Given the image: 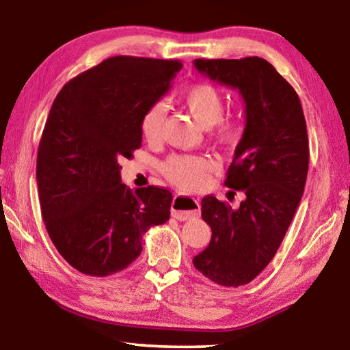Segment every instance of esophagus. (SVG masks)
<instances>
[{"mask_svg": "<svg viewBox=\"0 0 350 350\" xmlns=\"http://www.w3.org/2000/svg\"><path fill=\"white\" fill-rule=\"evenodd\" d=\"M200 211V205L194 198L191 196H183V194H177L171 204V216L177 221H187L198 216Z\"/></svg>", "mask_w": 350, "mask_h": 350, "instance_id": "1", "label": "esophagus"}]
</instances>
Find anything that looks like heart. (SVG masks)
<instances>
[{"mask_svg":"<svg viewBox=\"0 0 350 350\" xmlns=\"http://www.w3.org/2000/svg\"><path fill=\"white\" fill-rule=\"evenodd\" d=\"M180 103L200 126L208 128L210 137L221 148H233L242 137L244 123L239 117L224 116V94L210 83H198L180 94ZM165 108L162 103L148 106L140 118V131L148 142L159 140L162 134ZM213 162L200 154H171L161 163V171L170 182L194 189L205 182L213 171Z\"/></svg>","mask_w":350,"mask_h":350,"instance_id":"obj_1","label":"heart"}]
</instances>
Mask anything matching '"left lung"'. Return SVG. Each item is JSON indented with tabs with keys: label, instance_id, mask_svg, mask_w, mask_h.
Segmentation results:
<instances>
[{
	"label": "left lung",
	"instance_id": "1",
	"mask_svg": "<svg viewBox=\"0 0 350 350\" xmlns=\"http://www.w3.org/2000/svg\"><path fill=\"white\" fill-rule=\"evenodd\" d=\"M194 66L238 90L245 103V129L225 179L245 199L236 210L215 196L202 199L213 234L193 259L213 282L239 287L273 259L299 205L309 171L306 118L292 85L264 58H198Z\"/></svg>",
	"mask_w": 350,
	"mask_h": 350
}]
</instances>
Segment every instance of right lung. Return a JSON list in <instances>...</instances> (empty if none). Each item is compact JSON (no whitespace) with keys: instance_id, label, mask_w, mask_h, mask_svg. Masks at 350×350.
Returning a JSON list of instances; mask_svg holds the SVG:
<instances>
[{"instance_id":"1","label":"right lung","mask_w":350,"mask_h":350,"mask_svg":"<svg viewBox=\"0 0 350 350\" xmlns=\"http://www.w3.org/2000/svg\"><path fill=\"white\" fill-rule=\"evenodd\" d=\"M180 69L179 60L111 57L54 100L38 146V199L51 241L81 273L125 270L148 230L170 219V189L133 191L120 182L118 161L142 146V114Z\"/></svg>"}]
</instances>
